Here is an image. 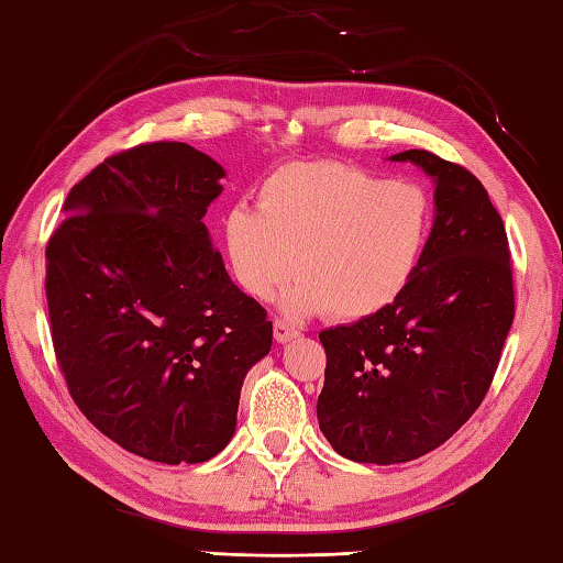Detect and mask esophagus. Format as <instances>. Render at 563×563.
Returning a JSON list of instances; mask_svg holds the SVG:
<instances>
[{
	"instance_id": "1",
	"label": "esophagus",
	"mask_w": 563,
	"mask_h": 563,
	"mask_svg": "<svg viewBox=\"0 0 563 563\" xmlns=\"http://www.w3.org/2000/svg\"><path fill=\"white\" fill-rule=\"evenodd\" d=\"M273 335H275V340H278V342H290L292 338H298L300 332H298V328L290 325V322L275 320L273 322Z\"/></svg>"
}]
</instances>
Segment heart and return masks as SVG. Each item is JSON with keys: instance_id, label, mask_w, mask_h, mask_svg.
Segmentation results:
<instances>
[{"instance_id": "obj_1", "label": "heart", "mask_w": 563, "mask_h": 563, "mask_svg": "<svg viewBox=\"0 0 563 563\" xmlns=\"http://www.w3.org/2000/svg\"><path fill=\"white\" fill-rule=\"evenodd\" d=\"M434 198L417 180L389 178L345 161L283 166L263 180L258 211L225 216V247L241 288L285 295L290 318L328 312L365 320L402 298L434 233Z\"/></svg>"}]
</instances>
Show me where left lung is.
I'll return each mask as SVG.
<instances>
[{
    "mask_svg": "<svg viewBox=\"0 0 563 563\" xmlns=\"http://www.w3.org/2000/svg\"><path fill=\"white\" fill-rule=\"evenodd\" d=\"M393 161L434 180L424 261L393 308L320 332V430L362 464L412 462L450 440L487 395L514 322L509 241L487 188L430 151Z\"/></svg>",
    "mask_w": 563,
    "mask_h": 563,
    "instance_id": "obj_1",
    "label": "left lung"
}]
</instances>
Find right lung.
<instances>
[{
  "label": "right lung",
  "instance_id": "1",
  "mask_svg": "<svg viewBox=\"0 0 563 563\" xmlns=\"http://www.w3.org/2000/svg\"><path fill=\"white\" fill-rule=\"evenodd\" d=\"M225 170L178 141L84 176L46 245L52 342L84 417L164 464L216 456L241 387L273 345L265 308L228 275L203 216Z\"/></svg>",
  "mask_w": 563,
  "mask_h": 563
}]
</instances>
